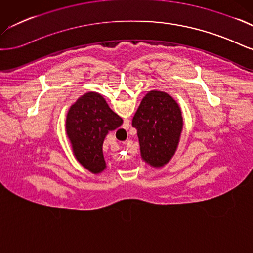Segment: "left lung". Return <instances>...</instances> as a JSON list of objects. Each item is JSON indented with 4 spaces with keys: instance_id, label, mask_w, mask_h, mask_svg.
Here are the masks:
<instances>
[{
    "instance_id": "left-lung-1",
    "label": "left lung",
    "mask_w": 253,
    "mask_h": 253,
    "mask_svg": "<svg viewBox=\"0 0 253 253\" xmlns=\"http://www.w3.org/2000/svg\"><path fill=\"white\" fill-rule=\"evenodd\" d=\"M132 126L137 130L142 159L161 167L176 150L183 127L181 109L166 92L150 91L138 106Z\"/></svg>"
}]
</instances>
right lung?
Returning <instances> with one entry per match:
<instances>
[{"label": "right lung", "mask_w": 253, "mask_h": 253, "mask_svg": "<svg viewBox=\"0 0 253 253\" xmlns=\"http://www.w3.org/2000/svg\"><path fill=\"white\" fill-rule=\"evenodd\" d=\"M123 123L104 97L88 92L73 104L66 119V131L77 160L92 173H100L106 164L103 142L106 134Z\"/></svg>", "instance_id": "obj_1"}]
</instances>
